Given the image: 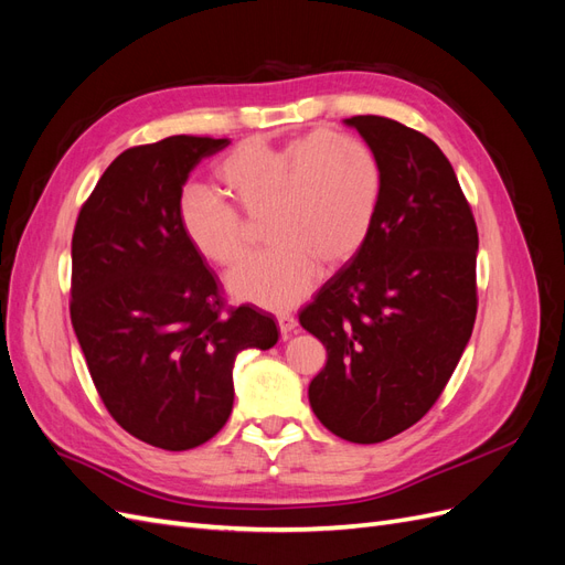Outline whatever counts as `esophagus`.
I'll return each mask as SVG.
<instances>
[{
  "instance_id": "obj_1",
  "label": "esophagus",
  "mask_w": 565,
  "mask_h": 565,
  "mask_svg": "<svg viewBox=\"0 0 565 565\" xmlns=\"http://www.w3.org/2000/svg\"><path fill=\"white\" fill-rule=\"evenodd\" d=\"M278 324H280V334L287 337L289 332H292V330L297 328V318H295L292 313L280 311V313H278Z\"/></svg>"
}]
</instances>
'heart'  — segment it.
<instances>
[{
    "mask_svg": "<svg viewBox=\"0 0 565 565\" xmlns=\"http://www.w3.org/2000/svg\"><path fill=\"white\" fill-rule=\"evenodd\" d=\"M226 200L188 188L179 221L191 245L218 268L243 259L249 224L266 216L270 247L228 276L235 299L287 309L309 292L318 266L332 270L367 241L384 193L382 162L363 139L313 131L270 146L245 141L216 164Z\"/></svg>",
    "mask_w": 565,
    "mask_h": 565,
    "instance_id": "1",
    "label": "heart"
}]
</instances>
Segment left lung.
<instances>
[{
    "label": "left lung",
    "mask_w": 565,
    "mask_h": 565,
    "mask_svg": "<svg viewBox=\"0 0 565 565\" xmlns=\"http://www.w3.org/2000/svg\"><path fill=\"white\" fill-rule=\"evenodd\" d=\"M347 125L382 162L380 212L299 322L328 349L309 386L316 417L344 440L382 443L429 413L465 353L478 309V231L429 136L377 115Z\"/></svg>",
    "instance_id": "obj_1"
}]
</instances>
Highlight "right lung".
I'll return each mask as SVG.
<instances>
[{
  "instance_id": "right-lung-1",
  "label": "right lung",
  "mask_w": 565,
  "mask_h": 565,
  "mask_svg": "<svg viewBox=\"0 0 565 565\" xmlns=\"http://www.w3.org/2000/svg\"><path fill=\"white\" fill-rule=\"evenodd\" d=\"M228 143L181 134L127 148L73 233L71 320L98 396L127 434L172 452L221 431L235 355L280 334L270 313L226 303L179 221L191 169Z\"/></svg>"
}]
</instances>
